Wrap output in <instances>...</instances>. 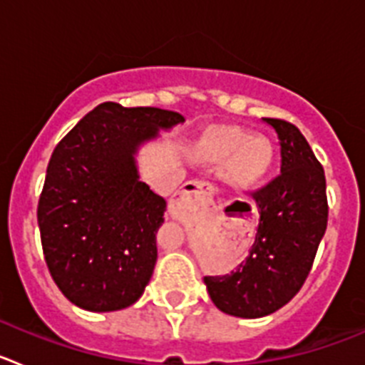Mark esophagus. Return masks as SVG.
<instances>
[{"mask_svg": "<svg viewBox=\"0 0 365 365\" xmlns=\"http://www.w3.org/2000/svg\"><path fill=\"white\" fill-rule=\"evenodd\" d=\"M215 186L208 180H190L170 201V214L173 219L185 221L195 212L212 205Z\"/></svg>", "mask_w": 365, "mask_h": 365, "instance_id": "esophagus-1", "label": "esophagus"}]
</instances>
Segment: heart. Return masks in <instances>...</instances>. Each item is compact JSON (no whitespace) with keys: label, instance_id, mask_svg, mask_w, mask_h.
<instances>
[{"label":"heart","instance_id":"heart-1","mask_svg":"<svg viewBox=\"0 0 365 365\" xmlns=\"http://www.w3.org/2000/svg\"><path fill=\"white\" fill-rule=\"evenodd\" d=\"M212 160L232 159V173L241 182H257L274 164V148L269 138L250 137L240 128H228L212 135L205 144Z\"/></svg>","mask_w":365,"mask_h":365}]
</instances>
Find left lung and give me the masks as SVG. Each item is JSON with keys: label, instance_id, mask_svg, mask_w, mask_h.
<instances>
[{"label": "left lung", "instance_id": "left-lung-1", "mask_svg": "<svg viewBox=\"0 0 365 365\" xmlns=\"http://www.w3.org/2000/svg\"><path fill=\"white\" fill-rule=\"evenodd\" d=\"M263 120L278 133L282 173L252 192L259 225L247 259L230 274L205 276L215 307L237 318H261L291 302L327 228L324 168L294 124Z\"/></svg>", "mask_w": 365, "mask_h": 365}]
</instances>
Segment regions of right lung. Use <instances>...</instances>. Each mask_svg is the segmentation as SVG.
<instances>
[{
  "label": "right lung",
  "mask_w": 365,
  "mask_h": 365,
  "mask_svg": "<svg viewBox=\"0 0 365 365\" xmlns=\"http://www.w3.org/2000/svg\"><path fill=\"white\" fill-rule=\"evenodd\" d=\"M180 122L168 109L104 102L54 148L38 227L51 276L74 305L120 311L143 296L166 201L138 179L135 155Z\"/></svg>",
  "instance_id": "obj_1"
}]
</instances>
